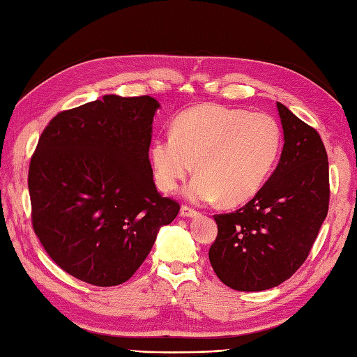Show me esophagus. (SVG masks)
Returning a JSON list of instances; mask_svg holds the SVG:
<instances>
[{
    "mask_svg": "<svg viewBox=\"0 0 357 357\" xmlns=\"http://www.w3.org/2000/svg\"><path fill=\"white\" fill-rule=\"evenodd\" d=\"M179 214L182 218H196V216H199V211H196V210H193V208H190V206H182L181 208V211H179Z\"/></svg>",
    "mask_w": 357,
    "mask_h": 357,
    "instance_id": "esophagus-1",
    "label": "esophagus"
}]
</instances>
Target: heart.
<instances>
[{
  "instance_id": "b5f03b06",
  "label": "heart",
  "mask_w": 357,
  "mask_h": 357,
  "mask_svg": "<svg viewBox=\"0 0 357 357\" xmlns=\"http://www.w3.org/2000/svg\"><path fill=\"white\" fill-rule=\"evenodd\" d=\"M281 149V130L271 115L199 105L182 112L172 135L152 141L155 184L173 192L193 170L185 188L196 204L220 201L234 206L250 201L261 188Z\"/></svg>"
}]
</instances>
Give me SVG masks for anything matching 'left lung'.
Instances as JSON below:
<instances>
[{"label": "left lung", "instance_id": "left-lung-1", "mask_svg": "<svg viewBox=\"0 0 357 357\" xmlns=\"http://www.w3.org/2000/svg\"><path fill=\"white\" fill-rule=\"evenodd\" d=\"M284 134L278 165L242 208L216 214L208 257L223 284L260 292L291 278L307 259L328 211V161L319 134L277 102Z\"/></svg>", "mask_w": 357, "mask_h": 357}]
</instances>
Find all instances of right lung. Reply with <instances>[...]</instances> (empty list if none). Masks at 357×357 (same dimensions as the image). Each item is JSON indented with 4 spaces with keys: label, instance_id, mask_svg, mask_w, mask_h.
Segmentation results:
<instances>
[{
    "label": "right lung",
    "instance_id": "obj_1",
    "mask_svg": "<svg viewBox=\"0 0 357 357\" xmlns=\"http://www.w3.org/2000/svg\"><path fill=\"white\" fill-rule=\"evenodd\" d=\"M153 97L103 96L48 123L29 169L33 229L70 275L128 281L179 204L162 197L149 161Z\"/></svg>",
    "mask_w": 357,
    "mask_h": 357
}]
</instances>
